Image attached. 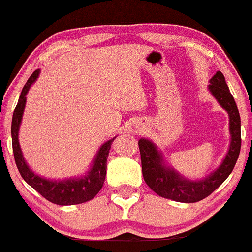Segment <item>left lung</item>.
<instances>
[{
    "label": "left lung",
    "instance_id": "obj_1",
    "mask_svg": "<svg viewBox=\"0 0 252 252\" xmlns=\"http://www.w3.org/2000/svg\"><path fill=\"white\" fill-rule=\"evenodd\" d=\"M209 91L228 115L230 146L221 163L200 180H192L169 166L158 147L148 140L140 138L138 147L142 162L144 181L156 194L179 202H196L209 196L231 174L241 152V116L231 94L224 74L220 71L210 79Z\"/></svg>",
    "mask_w": 252,
    "mask_h": 252
}]
</instances>
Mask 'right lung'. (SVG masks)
I'll use <instances>...</instances> for the list:
<instances>
[{
    "label": "right lung",
    "mask_w": 252,
    "mask_h": 252,
    "mask_svg": "<svg viewBox=\"0 0 252 252\" xmlns=\"http://www.w3.org/2000/svg\"><path fill=\"white\" fill-rule=\"evenodd\" d=\"M39 74L40 70L34 71L27 83L25 84L13 114L11 142H13V152L17 169L24 180L48 201L62 205V206L83 204V202L94 199L98 194V192L102 189L106 175V160H108L111 144L116 136L100 146L85 174L63 179V180H53V179L43 178L33 172L22 154L19 142V130L22 122V116H24L26 100H27L26 96H27L31 86L36 82Z\"/></svg>",
    "instance_id": "right-lung-1"
}]
</instances>
